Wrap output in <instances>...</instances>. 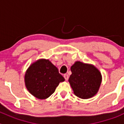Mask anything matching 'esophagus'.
Wrapping results in <instances>:
<instances>
[{"instance_id": "esophagus-1", "label": "esophagus", "mask_w": 124, "mask_h": 124, "mask_svg": "<svg viewBox=\"0 0 124 124\" xmlns=\"http://www.w3.org/2000/svg\"><path fill=\"white\" fill-rule=\"evenodd\" d=\"M63 77L65 78V80H68V78H69V77H68V74H64L63 75Z\"/></svg>"}]
</instances>
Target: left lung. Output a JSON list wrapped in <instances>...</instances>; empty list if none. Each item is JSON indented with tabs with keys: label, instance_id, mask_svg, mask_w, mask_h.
<instances>
[{
	"label": "left lung",
	"instance_id": "obj_1",
	"mask_svg": "<svg viewBox=\"0 0 124 124\" xmlns=\"http://www.w3.org/2000/svg\"><path fill=\"white\" fill-rule=\"evenodd\" d=\"M69 82L74 93L82 99H89L99 91L102 76L93 65L76 61L71 67Z\"/></svg>",
	"mask_w": 124,
	"mask_h": 124
}]
</instances>
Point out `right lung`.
Instances as JSON below:
<instances>
[{
  "mask_svg": "<svg viewBox=\"0 0 124 124\" xmlns=\"http://www.w3.org/2000/svg\"><path fill=\"white\" fill-rule=\"evenodd\" d=\"M65 81L58 69L48 59H39L26 70L24 83L31 94L39 100L52 95L60 82Z\"/></svg>",
  "mask_w": 124,
  "mask_h": 124,
  "instance_id": "1",
  "label": "right lung"
}]
</instances>
